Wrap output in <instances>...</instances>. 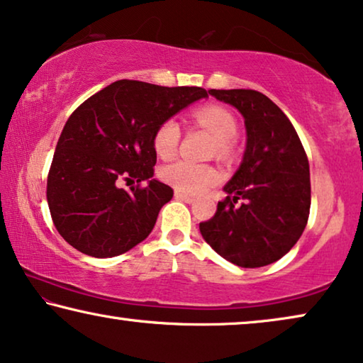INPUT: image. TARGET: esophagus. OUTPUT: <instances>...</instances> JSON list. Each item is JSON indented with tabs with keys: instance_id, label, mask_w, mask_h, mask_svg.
Returning a JSON list of instances; mask_svg holds the SVG:
<instances>
[{
	"instance_id": "obj_1",
	"label": "esophagus",
	"mask_w": 363,
	"mask_h": 363,
	"mask_svg": "<svg viewBox=\"0 0 363 363\" xmlns=\"http://www.w3.org/2000/svg\"><path fill=\"white\" fill-rule=\"evenodd\" d=\"M174 197L177 199V201H182V202H187V203L194 202V197H192V196H189V194H186V192H181V191H176Z\"/></svg>"
}]
</instances>
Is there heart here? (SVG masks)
Segmentation results:
<instances>
[{
	"instance_id": "obj_1",
	"label": "heart",
	"mask_w": 363,
	"mask_h": 363,
	"mask_svg": "<svg viewBox=\"0 0 363 363\" xmlns=\"http://www.w3.org/2000/svg\"><path fill=\"white\" fill-rule=\"evenodd\" d=\"M194 118L201 126L208 130L217 140V151L227 155L232 150V140L237 135L238 125L232 111L220 105H203L194 111ZM181 140L179 123L174 118H167L157 126L152 138V146L157 156L172 157L176 155ZM162 179L177 191L189 194H202L208 187L216 186L220 179L216 167L199 164L187 160H177L162 167Z\"/></svg>"
}]
</instances>
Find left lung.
<instances>
[{"label": "left lung", "mask_w": 363, "mask_h": 363, "mask_svg": "<svg viewBox=\"0 0 363 363\" xmlns=\"http://www.w3.org/2000/svg\"><path fill=\"white\" fill-rule=\"evenodd\" d=\"M245 118L247 150L211 220L201 222L206 242L228 262L259 268L294 247L309 218V161L281 108L257 90H208ZM242 203L238 204V201Z\"/></svg>", "instance_id": "left-lung-1"}]
</instances>
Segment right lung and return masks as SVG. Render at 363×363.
Returning a JSON list of instances; mask_svg holds the SVG:
<instances>
[{"label": "right lung", "mask_w": 363, "mask_h": 363, "mask_svg": "<svg viewBox=\"0 0 363 363\" xmlns=\"http://www.w3.org/2000/svg\"><path fill=\"white\" fill-rule=\"evenodd\" d=\"M206 96L201 86L118 80L86 99L60 133L48 176L49 211L60 237L95 258L118 257L143 242L174 194L152 179L155 131ZM123 182L137 186L125 191Z\"/></svg>", "instance_id": "right-lung-1"}]
</instances>
